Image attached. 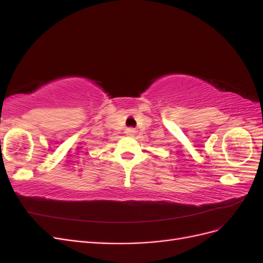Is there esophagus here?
Segmentation results:
<instances>
[{"instance_id":"esophagus-1","label":"esophagus","mask_w":263,"mask_h":263,"mask_svg":"<svg viewBox=\"0 0 263 263\" xmlns=\"http://www.w3.org/2000/svg\"><path fill=\"white\" fill-rule=\"evenodd\" d=\"M136 133H137V132L135 130V129H133V128H128V129H126V134L128 135L129 137H134L135 135H136Z\"/></svg>"}]
</instances>
